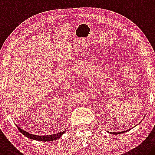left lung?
<instances>
[{"mask_svg": "<svg viewBox=\"0 0 155 155\" xmlns=\"http://www.w3.org/2000/svg\"><path fill=\"white\" fill-rule=\"evenodd\" d=\"M130 130V129L129 130H126V131H123V132H122V133H123V132H126V131H129ZM121 132H119V133H118V132H113V133H116V134H121Z\"/></svg>", "mask_w": 155, "mask_h": 155, "instance_id": "8db88e82", "label": "left lung"}]
</instances>
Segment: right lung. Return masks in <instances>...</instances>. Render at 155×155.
I'll use <instances>...</instances> for the list:
<instances>
[{
    "label": "right lung",
    "instance_id": "add662e5",
    "mask_svg": "<svg viewBox=\"0 0 155 155\" xmlns=\"http://www.w3.org/2000/svg\"><path fill=\"white\" fill-rule=\"evenodd\" d=\"M17 127H18L19 131H20L23 135H25V136L26 137H28V138L30 139L37 140V141H54V140L59 139L60 137L62 136V135L65 132V131L64 130V131H63L61 132H58V133L54 134L43 135V136H42V135H40V136H39V135H35V134H32L29 133V132L21 129L20 127H18V126H17Z\"/></svg>",
    "mask_w": 155,
    "mask_h": 155
}]
</instances>
